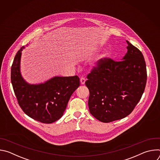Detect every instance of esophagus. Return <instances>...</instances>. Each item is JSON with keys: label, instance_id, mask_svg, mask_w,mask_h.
Returning <instances> with one entry per match:
<instances>
[{"label": "esophagus", "instance_id": "34e87169", "mask_svg": "<svg viewBox=\"0 0 160 160\" xmlns=\"http://www.w3.org/2000/svg\"><path fill=\"white\" fill-rule=\"evenodd\" d=\"M85 78H83V77H82L81 78H80V83H81V84H82V85H83V84H85Z\"/></svg>", "mask_w": 160, "mask_h": 160}]
</instances>
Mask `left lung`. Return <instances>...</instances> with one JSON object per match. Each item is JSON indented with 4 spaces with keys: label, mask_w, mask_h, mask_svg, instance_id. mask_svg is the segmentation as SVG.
I'll return each instance as SVG.
<instances>
[{
    "label": "left lung",
    "mask_w": 160,
    "mask_h": 160,
    "mask_svg": "<svg viewBox=\"0 0 160 160\" xmlns=\"http://www.w3.org/2000/svg\"><path fill=\"white\" fill-rule=\"evenodd\" d=\"M122 61L109 58L98 60L87 75L90 112L98 120L109 123L132 112L142 98L147 81L142 52L128 41Z\"/></svg>",
    "instance_id": "obj_1"
}]
</instances>
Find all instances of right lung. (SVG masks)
Listing matches in <instances>:
<instances>
[{
	"instance_id": "obj_1",
	"label": "right lung",
	"mask_w": 160,
	"mask_h": 160,
	"mask_svg": "<svg viewBox=\"0 0 160 160\" xmlns=\"http://www.w3.org/2000/svg\"><path fill=\"white\" fill-rule=\"evenodd\" d=\"M24 48L18 51L11 66V83L18 104L32 119L43 123H53L62 116L71 96L80 86V78L77 75L56 77L44 83H27L20 73Z\"/></svg>"
}]
</instances>
